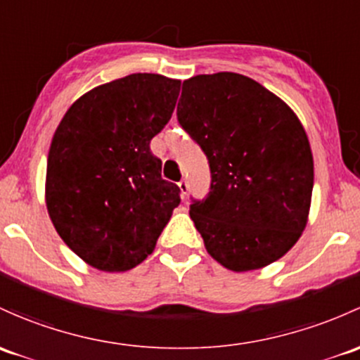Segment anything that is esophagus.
I'll return each instance as SVG.
<instances>
[{"label":"esophagus","mask_w":360,"mask_h":360,"mask_svg":"<svg viewBox=\"0 0 360 360\" xmlns=\"http://www.w3.org/2000/svg\"><path fill=\"white\" fill-rule=\"evenodd\" d=\"M177 186H179V191H181V196H186L188 195V190H190V184H188L186 179H181L179 183H177Z\"/></svg>","instance_id":"esophagus-1"}]
</instances>
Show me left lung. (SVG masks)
Listing matches in <instances>:
<instances>
[{"instance_id": "left-lung-1", "label": "left lung", "mask_w": 360, "mask_h": 360, "mask_svg": "<svg viewBox=\"0 0 360 360\" xmlns=\"http://www.w3.org/2000/svg\"><path fill=\"white\" fill-rule=\"evenodd\" d=\"M177 120L207 155L210 191L190 215L207 252L243 272L281 259L305 229L314 160L293 110L247 75L183 82Z\"/></svg>"}]
</instances>
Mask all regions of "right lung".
I'll return each instance as SVG.
<instances>
[{"mask_svg":"<svg viewBox=\"0 0 360 360\" xmlns=\"http://www.w3.org/2000/svg\"><path fill=\"white\" fill-rule=\"evenodd\" d=\"M181 81L131 74L88 91L51 139L46 207L65 245L107 272L129 271L153 252L179 205L150 150L172 117Z\"/></svg>","mask_w":360,"mask_h":360,"instance_id":"right-lung-1","label":"right lung"}]
</instances>
